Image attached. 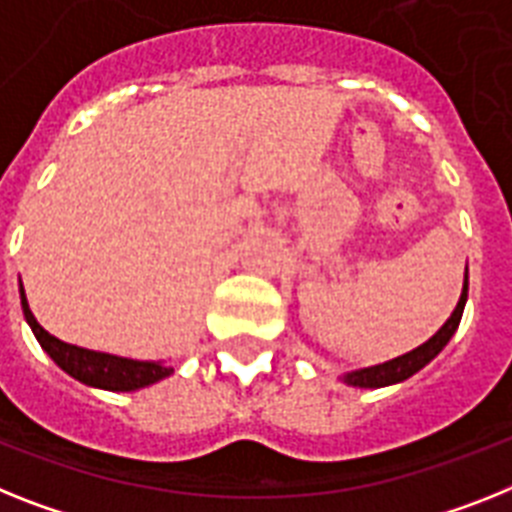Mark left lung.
Wrapping results in <instances>:
<instances>
[{
  "instance_id": "obj_1",
  "label": "left lung",
  "mask_w": 512,
  "mask_h": 512,
  "mask_svg": "<svg viewBox=\"0 0 512 512\" xmlns=\"http://www.w3.org/2000/svg\"><path fill=\"white\" fill-rule=\"evenodd\" d=\"M466 299H468V268H466V281H463L461 299H458V304H455L453 315L448 317V322L437 330L435 336L429 338L427 343H422L419 349L409 351V354H403V356H395V359H390V362L349 372V375H343V382H349V385H354V388H385V385H395V382L409 380L411 375H416L419 369L427 367V364L432 362V359L445 349V346H448V341L453 338V333L458 330V322H461L463 317Z\"/></svg>"
}]
</instances>
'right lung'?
Wrapping results in <instances>:
<instances>
[{"mask_svg": "<svg viewBox=\"0 0 512 512\" xmlns=\"http://www.w3.org/2000/svg\"><path fill=\"white\" fill-rule=\"evenodd\" d=\"M20 302H23V315L28 320L33 336L38 338L41 349L59 364V367L72 375L75 380L85 382L90 388H103V390H137L145 388V385H153V382L163 380L174 372L171 364L163 362H137V359H124V356L114 354H101V351L80 349V346H72V343L59 341L57 336H51L49 330H44L38 325V320L33 317L28 307V299H25L23 283H20Z\"/></svg>", "mask_w": 512, "mask_h": 512, "instance_id": "right-lung-1", "label": "right lung"}]
</instances>
